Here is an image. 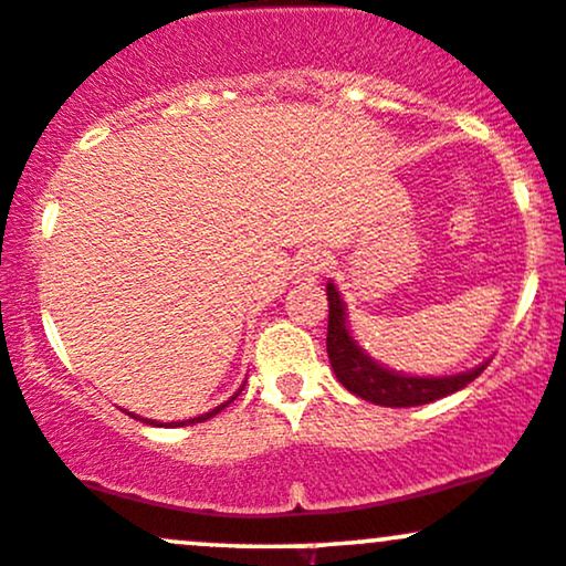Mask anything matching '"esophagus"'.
Instances as JSON below:
<instances>
[{
  "label": "esophagus",
  "mask_w": 566,
  "mask_h": 566,
  "mask_svg": "<svg viewBox=\"0 0 566 566\" xmlns=\"http://www.w3.org/2000/svg\"><path fill=\"white\" fill-rule=\"evenodd\" d=\"M324 270H326V256L318 251H307L305 256H300V261H296V275H300V281L313 283Z\"/></svg>",
  "instance_id": "1"
}]
</instances>
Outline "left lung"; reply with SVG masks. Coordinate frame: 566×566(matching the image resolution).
Returning <instances> with one entry per match:
<instances>
[{"mask_svg":"<svg viewBox=\"0 0 566 566\" xmlns=\"http://www.w3.org/2000/svg\"><path fill=\"white\" fill-rule=\"evenodd\" d=\"M326 300H329V332H326V354L337 380L356 397L382 407H416L429 405L434 399L448 397L459 388L470 386L472 380L489 367V361L455 375H405L386 364L375 361L361 345L356 343L348 326V310L339 296L334 281L326 283Z\"/></svg>","mask_w":566,"mask_h":566,"instance_id":"8db88e82","label":"left lung"}]
</instances>
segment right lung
Segmentation results:
<instances>
[{"label":"right lung","instance_id":"obj_1","mask_svg":"<svg viewBox=\"0 0 566 566\" xmlns=\"http://www.w3.org/2000/svg\"><path fill=\"white\" fill-rule=\"evenodd\" d=\"M242 388H245V386H240V391H242ZM240 391H237L232 399H237V397H240ZM232 399H227V402H223V405H218V407H216V410H210V412H202V416H197V418H188V421H172V423H159V421H150V418H139V416H135V412H129V416H132V418H137V421H143V423H150V427H188V423H199V421H208V418H212V416H216V412H221V410H223V407H227L229 402H232Z\"/></svg>","mask_w":566,"mask_h":566}]
</instances>
